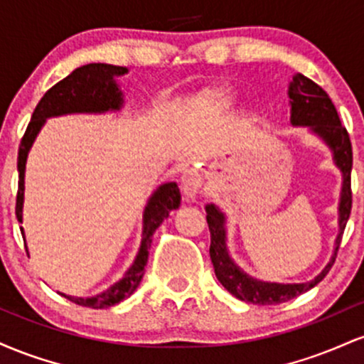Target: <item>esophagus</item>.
I'll return each instance as SVG.
<instances>
[{"mask_svg": "<svg viewBox=\"0 0 364 364\" xmlns=\"http://www.w3.org/2000/svg\"><path fill=\"white\" fill-rule=\"evenodd\" d=\"M202 190V176L198 173H188L181 181V193L185 202H193Z\"/></svg>", "mask_w": 364, "mask_h": 364, "instance_id": "1", "label": "esophagus"}]
</instances>
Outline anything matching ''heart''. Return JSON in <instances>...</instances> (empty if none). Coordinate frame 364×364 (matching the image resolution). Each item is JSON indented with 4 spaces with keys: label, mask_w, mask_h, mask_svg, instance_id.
<instances>
[{
    "label": "heart",
    "mask_w": 364,
    "mask_h": 364,
    "mask_svg": "<svg viewBox=\"0 0 364 364\" xmlns=\"http://www.w3.org/2000/svg\"><path fill=\"white\" fill-rule=\"evenodd\" d=\"M203 102L208 109L212 111H225L229 106H231V97L225 90H212L203 97Z\"/></svg>",
    "instance_id": "1"
}]
</instances>
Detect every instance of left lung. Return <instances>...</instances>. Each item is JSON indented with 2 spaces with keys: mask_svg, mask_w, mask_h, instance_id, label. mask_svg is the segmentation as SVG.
<instances>
[{
  "mask_svg": "<svg viewBox=\"0 0 364 364\" xmlns=\"http://www.w3.org/2000/svg\"><path fill=\"white\" fill-rule=\"evenodd\" d=\"M291 124L292 127H308L318 135L328 149L332 150L333 162L342 173V191L339 202V235H337L333 253L325 269L304 284H277L262 282L246 275L229 257L225 246V215L214 203L205 207L207 224L210 231V260L214 263V272L219 282L236 296L237 299L253 304H279L286 303L303 292L315 287L336 262L337 252L348 224L350 207H353V191H350V169H353V147H350L348 129L342 127L339 114L328 94L315 82L301 73H296L289 83Z\"/></svg>",
  "mask_w": 364,
  "mask_h": 364,
  "instance_id": "left-lung-1",
  "label": "left lung"
}]
</instances>
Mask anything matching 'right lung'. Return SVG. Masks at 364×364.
I'll use <instances>...</instances> for the list:
<instances>
[{"label": "right lung", "instance_id": "right-lung-1", "mask_svg": "<svg viewBox=\"0 0 364 364\" xmlns=\"http://www.w3.org/2000/svg\"><path fill=\"white\" fill-rule=\"evenodd\" d=\"M128 70L124 66L106 65V63H90V65L80 66L72 72L56 85L44 94L39 104L36 106L31 123L18 147V193H16L15 214L18 223H22L23 208V190H25V164H27L28 150L34 144L37 133L44 127L46 119L53 116L73 114V112H107L119 111L123 106V92L116 83L114 77H121ZM181 202V193L176 183H166L159 186L154 195L150 196L147 207L144 212V231H141V243L135 262L129 267L123 279H119L109 289L94 296V298H75V296H65L66 299L80 306L94 308V310H104L123 301L124 298L135 292L136 287L145 274V265L149 260V248L152 243V236L156 229L162 224L166 217H169L171 210H176ZM23 232V229L20 228ZM25 237V235H22Z\"/></svg>", "mask_w": 364, "mask_h": 364}]
</instances>
